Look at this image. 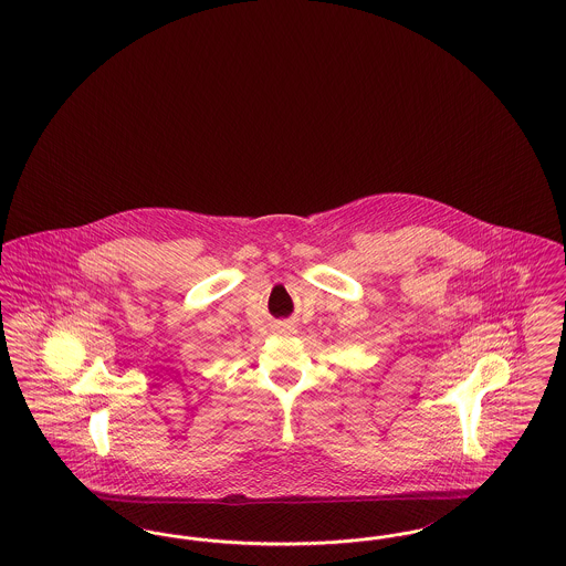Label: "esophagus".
Masks as SVG:
<instances>
[{
    "label": "esophagus",
    "instance_id": "34e87169",
    "mask_svg": "<svg viewBox=\"0 0 566 566\" xmlns=\"http://www.w3.org/2000/svg\"><path fill=\"white\" fill-rule=\"evenodd\" d=\"M284 333H293V328H291V326H286V328H284Z\"/></svg>",
    "mask_w": 566,
    "mask_h": 566
}]
</instances>
